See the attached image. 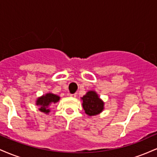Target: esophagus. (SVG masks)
I'll return each mask as SVG.
<instances>
[{
  "label": "esophagus",
  "mask_w": 157,
  "mask_h": 157,
  "mask_svg": "<svg viewBox=\"0 0 157 157\" xmlns=\"http://www.w3.org/2000/svg\"><path fill=\"white\" fill-rule=\"evenodd\" d=\"M70 97H76V94H70Z\"/></svg>",
  "instance_id": "34e87169"
}]
</instances>
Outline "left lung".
<instances>
[{"instance_id": "obj_1", "label": "left lung", "mask_w": 157, "mask_h": 157, "mask_svg": "<svg viewBox=\"0 0 157 157\" xmlns=\"http://www.w3.org/2000/svg\"><path fill=\"white\" fill-rule=\"evenodd\" d=\"M81 100L85 112L90 117L99 114L104 109V102L94 91H89Z\"/></svg>"}]
</instances>
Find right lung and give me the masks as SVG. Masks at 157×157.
Segmentation results:
<instances>
[{
	"mask_svg": "<svg viewBox=\"0 0 157 157\" xmlns=\"http://www.w3.org/2000/svg\"><path fill=\"white\" fill-rule=\"evenodd\" d=\"M60 98V97L54 94L47 93L37 98L36 105L40 106L39 110L41 112L48 113L50 112V105L58 102Z\"/></svg>",
	"mask_w": 157,
	"mask_h": 157,
	"instance_id": "obj_1",
	"label": "right lung"
}]
</instances>
